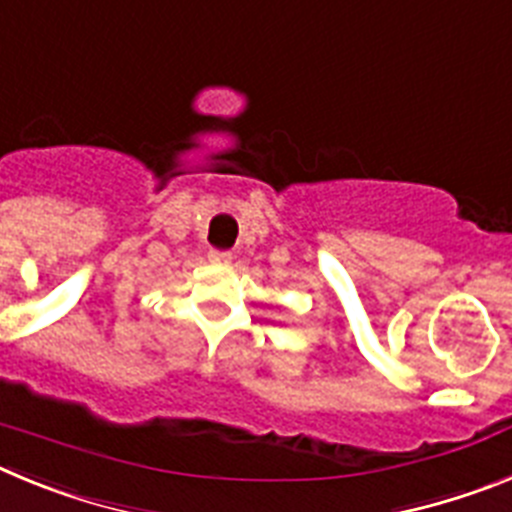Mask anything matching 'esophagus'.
I'll return each mask as SVG.
<instances>
[{"label": "esophagus", "instance_id": "obj_1", "mask_svg": "<svg viewBox=\"0 0 512 512\" xmlns=\"http://www.w3.org/2000/svg\"><path fill=\"white\" fill-rule=\"evenodd\" d=\"M210 261H212V264L228 266L230 261H233V253H228V251H210Z\"/></svg>", "mask_w": 512, "mask_h": 512}]
</instances>
